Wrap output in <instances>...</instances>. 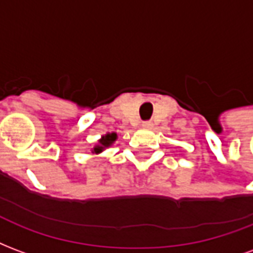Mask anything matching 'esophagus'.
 <instances>
[{
  "label": "esophagus",
  "mask_w": 253,
  "mask_h": 253,
  "mask_svg": "<svg viewBox=\"0 0 253 253\" xmlns=\"http://www.w3.org/2000/svg\"><path fill=\"white\" fill-rule=\"evenodd\" d=\"M152 126H153V125H152V122H143L142 123L143 128H150Z\"/></svg>",
  "instance_id": "34e87169"
}]
</instances>
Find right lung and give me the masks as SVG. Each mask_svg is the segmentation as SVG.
<instances>
[{"instance_id":"1","label":"right lung","mask_w":253,"mask_h":253,"mask_svg":"<svg viewBox=\"0 0 253 253\" xmlns=\"http://www.w3.org/2000/svg\"><path fill=\"white\" fill-rule=\"evenodd\" d=\"M116 139H118V134L116 132H107L104 135H101V138L97 141V143L94 145L93 148L90 149V152H92V154H100L101 152H104L107 148L112 146Z\"/></svg>"}]
</instances>
